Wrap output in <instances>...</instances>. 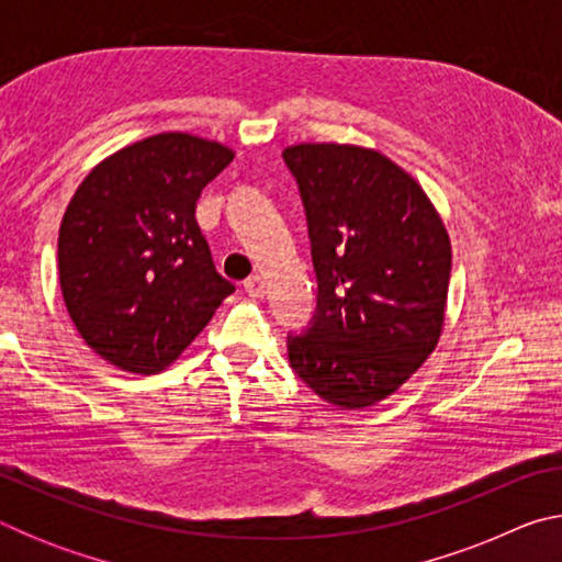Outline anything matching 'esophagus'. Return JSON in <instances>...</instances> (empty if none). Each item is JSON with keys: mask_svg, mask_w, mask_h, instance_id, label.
Listing matches in <instances>:
<instances>
[{"mask_svg": "<svg viewBox=\"0 0 562 562\" xmlns=\"http://www.w3.org/2000/svg\"><path fill=\"white\" fill-rule=\"evenodd\" d=\"M245 292L250 294V297H262L265 294V278H260V274H252V278L245 280Z\"/></svg>", "mask_w": 562, "mask_h": 562, "instance_id": "1", "label": "esophagus"}]
</instances>
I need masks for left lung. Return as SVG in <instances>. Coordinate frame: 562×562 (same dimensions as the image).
I'll return each instance as SVG.
<instances>
[{
  "mask_svg": "<svg viewBox=\"0 0 562 562\" xmlns=\"http://www.w3.org/2000/svg\"><path fill=\"white\" fill-rule=\"evenodd\" d=\"M307 213L317 312L288 337L290 367L341 408L394 394L439 345L451 240L424 188L349 144L282 150Z\"/></svg>",
  "mask_w": 562,
  "mask_h": 562,
  "instance_id": "left-lung-1",
  "label": "left lung"
}]
</instances>
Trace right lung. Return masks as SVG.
<instances>
[{
	"mask_svg": "<svg viewBox=\"0 0 562 562\" xmlns=\"http://www.w3.org/2000/svg\"><path fill=\"white\" fill-rule=\"evenodd\" d=\"M233 158L217 140L158 133L76 188L59 227L61 294L83 341L123 372H164L235 292L195 221Z\"/></svg>",
	"mask_w": 562,
	"mask_h": 562,
	"instance_id": "obj_1",
	"label": "right lung"
}]
</instances>
